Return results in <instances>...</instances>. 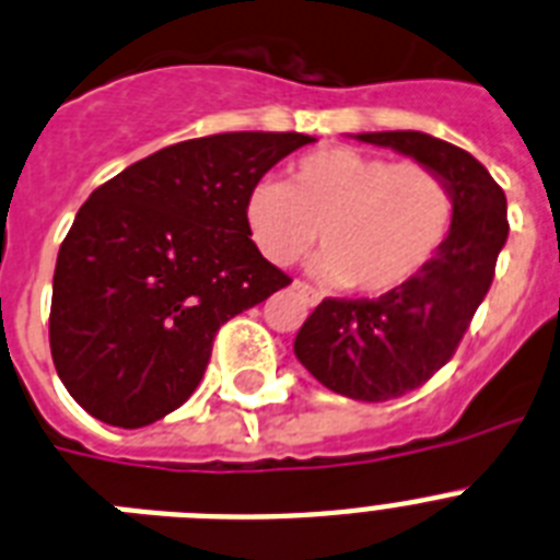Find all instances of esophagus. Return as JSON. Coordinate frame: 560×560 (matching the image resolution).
<instances>
[{"label": "esophagus", "mask_w": 560, "mask_h": 560, "mask_svg": "<svg viewBox=\"0 0 560 560\" xmlns=\"http://www.w3.org/2000/svg\"><path fill=\"white\" fill-rule=\"evenodd\" d=\"M291 289L298 291L300 298H303L308 305H317L319 300H323V294H319L317 289H312V285H308V283H300V280H294V285H291Z\"/></svg>", "instance_id": "34e87169"}]
</instances>
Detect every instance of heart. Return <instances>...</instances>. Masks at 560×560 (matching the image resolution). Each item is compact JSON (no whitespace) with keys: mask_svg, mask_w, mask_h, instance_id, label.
<instances>
[{"mask_svg":"<svg viewBox=\"0 0 560 560\" xmlns=\"http://www.w3.org/2000/svg\"><path fill=\"white\" fill-rule=\"evenodd\" d=\"M456 214L451 184L430 166L328 147L300 158L285 184L257 180L243 218L260 255L289 266L314 246V269L357 294L382 298L417 280Z\"/></svg>","mask_w":560,"mask_h":560,"instance_id":"obj_1","label":"heart"}]
</instances>
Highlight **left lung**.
<instances>
[{
  "label": "left lung",
  "instance_id": "8db88e82",
  "mask_svg": "<svg viewBox=\"0 0 560 560\" xmlns=\"http://www.w3.org/2000/svg\"><path fill=\"white\" fill-rule=\"evenodd\" d=\"M357 141L430 166L456 198L451 234L417 280L376 300H323L294 339L298 360L328 390L385 402L424 385L465 337L508 243V198L470 152L428 132H360Z\"/></svg>",
  "mask_w": 560,
  "mask_h": 560
}]
</instances>
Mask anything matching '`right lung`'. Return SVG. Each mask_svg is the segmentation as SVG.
<instances>
[{"label":"right lung","mask_w":560,"mask_h":560,"mask_svg":"<svg viewBox=\"0 0 560 560\" xmlns=\"http://www.w3.org/2000/svg\"><path fill=\"white\" fill-rule=\"evenodd\" d=\"M303 132L164 147L79 209L52 275V365L90 417L143 428L192 396L218 328L291 283L255 246L246 192Z\"/></svg>","instance_id":"add662e5"}]
</instances>
